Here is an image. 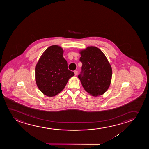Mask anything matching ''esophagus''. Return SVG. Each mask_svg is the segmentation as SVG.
I'll return each mask as SVG.
<instances>
[{"instance_id":"obj_1","label":"esophagus","mask_w":149,"mask_h":149,"mask_svg":"<svg viewBox=\"0 0 149 149\" xmlns=\"http://www.w3.org/2000/svg\"><path fill=\"white\" fill-rule=\"evenodd\" d=\"M74 74H75V75L76 76L77 75L78 71H74Z\"/></svg>"}]
</instances>
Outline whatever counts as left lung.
<instances>
[{"label":"left lung","mask_w":149,"mask_h":149,"mask_svg":"<svg viewBox=\"0 0 149 149\" xmlns=\"http://www.w3.org/2000/svg\"><path fill=\"white\" fill-rule=\"evenodd\" d=\"M81 72L78 77L84 89L94 97L104 94L110 86L112 69L103 52L94 46L80 51Z\"/></svg>","instance_id":"8db88e82"}]
</instances>
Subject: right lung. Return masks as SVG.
Here are the masks:
<instances>
[{
    "instance_id": "right-lung-1",
    "label": "right lung",
    "mask_w": 149,
    "mask_h": 149,
    "mask_svg": "<svg viewBox=\"0 0 149 149\" xmlns=\"http://www.w3.org/2000/svg\"><path fill=\"white\" fill-rule=\"evenodd\" d=\"M63 53V49L59 46H51L44 52L36 65V84L46 96H56L63 90L70 78L74 76L73 72L68 68Z\"/></svg>"
}]
</instances>
